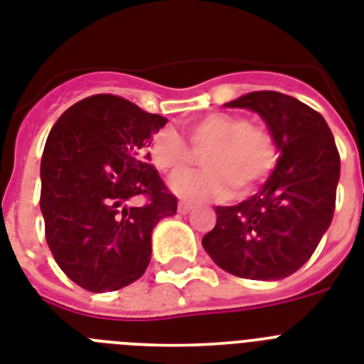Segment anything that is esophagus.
<instances>
[{"label": "esophagus", "instance_id": "34e87169", "mask_svg": "<svg viewBox=\"0 0 364 364\" xmlns=\"http://www.w3.org/2000/svg\"><path fill=\"white\" fill-rule=\"evenodd\" d=\"M191 209H192V205L187 202H179V205H177V211L181 213V215H187V213H191Z\"/></svg>", "mask_w": 364, "mask_h": 364}]
</instances>
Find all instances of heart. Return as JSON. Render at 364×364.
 Here are the masks:
<instances>
[{"label":"heart","mask_w":364,"mask_h":364,"mask_svg":"<svg viewBox=\"0 0 364 364\" xmlns=\"http://www.w3.org/2000/svg\"><path fill=\"white\" fill-rule=\"evenodd\" d=\"M188 138L162 127L146 146L147 159L166 176H177L172 191L188 202H209L235 194H247L262 185L279 161L274 136L262 127H254L243 115L213 112L191 119L185 125ZM203 154V173L183 174ZM182 176H179L178 173Z\"/></svg>","instance_id":"1"}]
</instances>
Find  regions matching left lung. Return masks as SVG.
I'll return each instance as SVG.
<instances>
[{
    "label": "left lung",
    "mask_w": 364,
    "mask_h": 364,
    "mask_svg": "<svg viewBox=\"0 0 364 364\" xmlns=\"http://www.w3.org/2000/svg\"><path fill=\"white\" fill-rule=\"evenodd\" d=\"M226 106L258 112L280 156L254 196L215 208L217 224L203 235V249L241 279H284L309 262L333 220L341 177L335 138L321 114L279 91H254Z\"/></svg>",
    "instance_id": "obj_1"
}]
</instances>
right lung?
Wrapping results in <instances>:
<instances>
[{
	"label": "right lung",
	"instance_id": "obj_1",
	"mask_svg": "<svg viewBox=\"0 0 364 364\" xmlns=\"http://www.w3.org/2000/svg\"><path fill=\"white\" fill-rule=\"evenodd\" d=\"M164 125L162 115L102 93L52 127L41 159L44 235L80 288L115 291L146 273L155 224L177 211V198L141 156Z\"/></svg>",
	"mask_w": 364,
	"mask_h": 364
}]
</instances>
